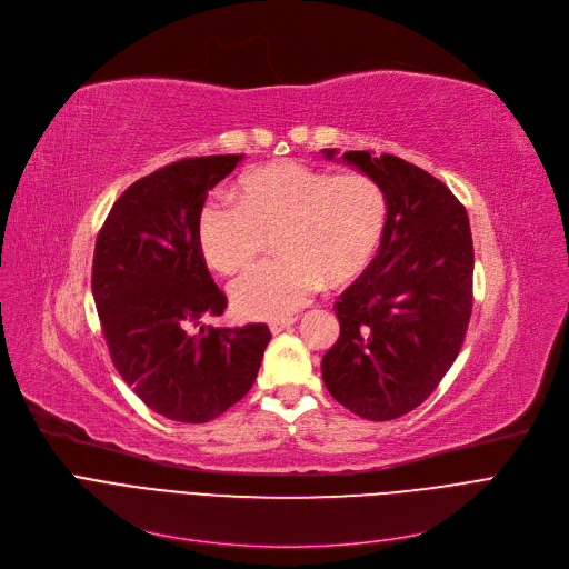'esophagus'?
<instances>
[{"label": "esophagus", "instance_id": "obj_1", "mask_svg": "<svg viewBox=\"0 0 569 569\" xmlns=\"http://www.w3.org/2000/svg\"><path fill=\"white\" fill-rule=\"evenodd\" d=\"M292 325H295V318H279V320L269 322V330H272V335H281V332L290 330Z\"/></svg>", "mask_w": 569, "mask_h": 569}]
</instances>
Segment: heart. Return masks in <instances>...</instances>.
<instances>
[{"instance_id":"obj_1","label":"heart","mask_w":569,"mask_h":569,"mask_svg":"<svg viewBox=\"0 0 569 569\" xmlns=\"http://www.w3.org/2000/svg\"><path fill=\"white\" fill-rule=\"evenodd\" d=\"M387 228V196L369 174H332L305 163H272L239 179L234 200H209L198 219L204 260L223 274L247 269L274 237L279 258L239 277L234 309L279 320L327 286L362 274Z\"/></svg>"}]
</instances>
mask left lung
I'll return each instance as SVG.
<instances>
[{
	"label": "left lung",
	"mask_w": 569,
	"mask_h": 569,
	"mask_svg": "<svg viewBox=\"0 0 569 569\" xmlns=\"http://www.w3.org/2000/svg\"><path fill=\"white\" fill-rule=\"evenodd\" d=\"M343 161L385 191L387 228L376 258L335 302L341 335L320 369L341 406L387 422L425 403L463 346L472 237L466 207L427 170L392 154L346 152Z\"/></svg>",
	"instance_id": "left-lung-1"
}]
</instances>
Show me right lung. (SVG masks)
<instances>
[{
	"label": "right lung",
	"mask_w": 569,
	"mask_h": 569,
	"mask_svg": "<svg viewBox=\"0 0 569 569\" xmlns=\"http://www.w3.org/2000/svg\"><path fill=\"white\" fill-rule=\"evenodd\" d=\"M239 159H182L138 179L97 237L92 292L110 360L147 408L174 422L202 425L234 406L272 339L264 322H204L228 297L207 269L198 219Z\"/></svg>",
	"instance_id": "obj_1"
}]
</instances>
